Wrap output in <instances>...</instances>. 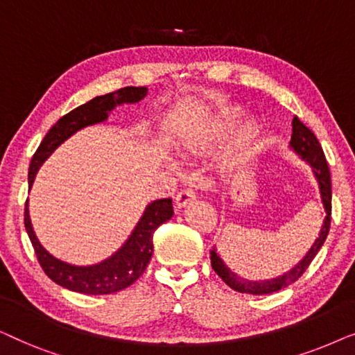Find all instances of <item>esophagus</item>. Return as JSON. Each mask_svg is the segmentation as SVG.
Returning <instances> with one entry per match:
<instances>
[{
	"mask_svg": "<svg viewBox=\"0 0 355 355\" xmlns=\"http://www.w3.org/2000/svg\"><path fill=\"white\" fill-rule=\"evenodd\" d=\"M193 198H196V193L192 191H182L178 193L176 198H174V205H176V208H184L186 205H189Z\"/></svg>",
	"mask_w": 355,
	"mask_h": 355,
	"instance_id": "obj_1",
	"label": "esophagus"
}]
</instances>
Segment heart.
I'll list each match as a JSON object with an SVG mask.
<instances>
[{
	"mask_svg": "<svg viewBox=\"0 0 355 355\" xmlns=\"http://www.w3.org/2000/svg\"><path fill=\"white\" fill-rule=\"evenodd\" d=\"M242 114V108L236 103H223L218 105L205 114L200 116L196 123L179 130L176 139V147L179 152L186 157H196V155L205 153L210 150L223 135H226L237 123ZM263 128L261 123L254 116L242 119L236 125L230 142L226 144L220 158V169L223 174H230L239 171L247 164V162L254 157L259 148Z\"/></svg>",
	"mask_w": 355,
	"mask_h": 355,
	"instance_id": "obj_1",
	"label": "heart"
}]
</instances>
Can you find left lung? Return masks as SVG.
<instances>
[{"mask_svg":"<svg viewBox=\"0 0 355 355\" xmlns=\"http://www.w3.org/2000/svg\"><path fill=\"white\" fill-rule=\"evenodd\" d=\"M291 150H293V152L297 155L302 162L309 163L310 168H312L313 176L318 182L320 197H322V203H323L327 216H324L323 225L320 227L317 239L313 241L312 247H310L307 254L302 257V260H299V263H295L293 268L286 271V273L271 279L255 281V279H247L244 276L237 275L236 271H232L230 266L225 263V260H223L221 255L216 252V247L213 245V249L210 250L211 268L215 270V273L220 276V278L225 281L231 289L237 291V293L263 295V294L276 293V291L286 288V286H289L291 283H295V281L304 275V271L309 268V265L312 263L315 255L318 254V250L322 249L324 241H327L329 223H331V178H329V168L318 139L315 137L312 130H310L299 118L293 119Z\"/></svg>","mask_w":355,"mask_h":355,"instance_id":"left-lung-1","label":"left lung"}]
</instances>
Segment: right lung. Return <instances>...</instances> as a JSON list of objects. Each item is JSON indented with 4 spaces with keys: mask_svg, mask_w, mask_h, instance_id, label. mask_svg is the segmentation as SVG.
Listing matches in <instances>:
<instances>
[{
    "mask_svg": "<svg viewBox=\"0 0 355 355\" xmlns=\"http://www.w3.org/2000/svg\"><path fill=\"white\" fill-rule=\"evenodd\" d=\"M147 94V87H124V89L111 92V94L95 96L87 103L77 106L71 113L62 116L48 130L40 147L33 155L31 168H28V187H32L42 164L51 157V153L61 144H64L67 139L89 125L105 123L116 106L139 103ZM173 215L171 198H162V200L148 203L145 207L144 215L140 216L139 223L124 244L106 260L87 266L72 265L56 259L40 244L35 231H33L31 215H28V200L26 203V213H24V225H26L28 239L37 254L38 263L42 265L48 278L62 288L74 291V293L100 295L123 291L142 276L153 254V232L159 225L171 220Z\"/></svg>",
    "mask_w": 355,
    "mask_h": 355,
    "instance_id": "right-lung-1",
    "label": "right lung"
}]
</instances>
